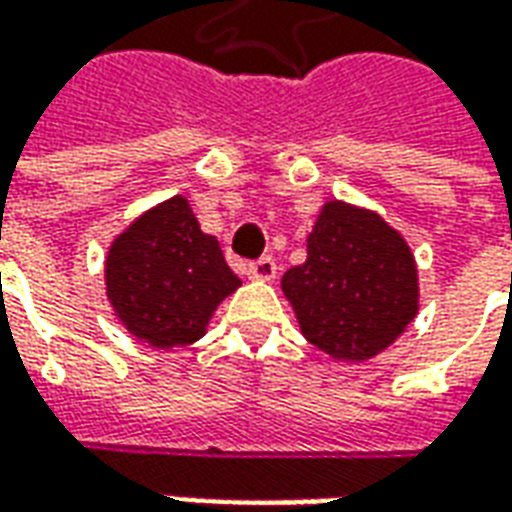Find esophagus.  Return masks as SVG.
Masks as SVG:
<instances>
[{
  "instance_id": "34e87169",
  "label": "esophagus",
  "mask_w": 512,
  "mask_h": 512,
  "mask_svg": "<svg viewBox=\"0 0 512 512\" xmlns=\"http://www.w3.org/2000/svg\"><path fill=\"white\" fill-rule=\"evenodd\" d=\"M249 277L257 279V282H271L277 277V263L274 257H260L255 263H249Z\"/></svg>"
}]
</instances>
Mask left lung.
<instances>
[{"mask_svg": "<svg viewBox=\"0 0 512 512\" xmlns=\"http://www.w3.org/2000/svg\"><path fill=\"white\" fill-rule=\"evenodd\" d=\"M301 334L340 362L395 343L419 310L417 266L403 235L373 211L332 200L307 238V260L282 277Z\"/></svg>", "mask_w": 512, "mask_h": 512, "instance_id": "left-lung-1", "label": "left lung"}]
</instances>
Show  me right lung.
<instances>
[{
	"mask_svg": "<svg viewBox=\"0 0 512 512\" xmlns=\"http://www.w3.org/2000/svg\"><path fill=\"white\" fill-rule=\"evenodd\" d=\"M238 285L219 241L202 233L180 194L128 224L106 255V296L115 315L153 348L197 343Z\"/></svg>",
	"mask_w": 512,
	"mask_h": 512,
	"instance_id": "add662e5",
	"label": "right lung"
}]
</instances>
